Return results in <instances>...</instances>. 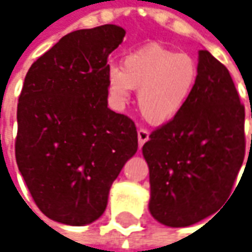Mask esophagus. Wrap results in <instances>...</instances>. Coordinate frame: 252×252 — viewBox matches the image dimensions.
Instances as JSON below:
<instances>
[{
	"label": "esophagus",
	"mask_w": 252,
	"mask_h": 252,
	"mask_svg": "<svg viewBox=\"0 0 252 252\" xmlns=\"http://www.w3.org/2000/svg\"><path fill=\"white\" fill-rule=\"evenodd\" d=\"M137 136H138V146L143 147L144 146V143L148 141V138H150V131H148L147 129H138Z\"/></svg>",
	"instance_id": "34e87169"
}]
</instances>
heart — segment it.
I'll list each match as a JSON object with an SVG mask.
<instances>
[{"label":"heart","mask_w":252,"mask_h":252,"mask_svg":"<svg viewBox=\"0 0 252 252\" xmlns=\"http://www.w3.org/2000/svg\"><path fill=\"white\" fill-rule=\"evenodd\" d=\"M108 89L118 104L127 102L138 89V106L151 123L172 121L187 104L197 83V65L187 54L148 45L126 55L122 67L111 65Z\"/></svg>","instance_id":"b5f03b06"}]
</instances>
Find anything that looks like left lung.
Returning a JSON list of instances; mask_svg holds the SVG:
<instances>
[{"label":"left lung","instance_id":"left-lung-1","mask_svg":"<svg viewBox=\"0 0 252 252\" xmlns=\"http://www.w3.org/2000/svg\"><path fill=\"white\" fill-rule=\"evenodd\" d=\"M244 118L227 67L201 50L187 104L143 146L150 168V212L158 222L190 226L227 201L246 155Z\"/></svg>","mask_w":252,"mask_h":252}]
</instances>
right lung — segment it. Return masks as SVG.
Returning a JSON list of instances; mask_svg holds the SVG:
<instances>
[{
  "instance_id": "add662e5",
  "label": "right lung",
  "mask_w": 252,
  "mask_h": 252,
  "mask_svg": "<svg viewBox=\"0 0 252 252\" xmlns=\"http://www.w3.org/2000/svg\"><path fill=\"white\" fill-rule=\"evenodd\" d=\"M125 34L115 25L72 32L25 77L16 163L35 205L61 223L98 219L111 185L137 151L134 122L106 105L108 57Z\"/></svg>"
}]
</instances>
